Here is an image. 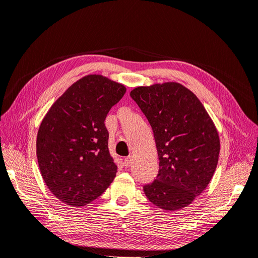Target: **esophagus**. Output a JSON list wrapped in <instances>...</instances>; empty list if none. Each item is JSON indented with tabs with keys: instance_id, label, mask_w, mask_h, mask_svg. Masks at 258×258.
Here are the masks:
<instances>
[{
	"instance_id": "34e87169",
	"label": "esophagus",
	"mask_w": 258,
	"mask_h": 258,
	"mask_svg": "<svg viewBox=\"0 0 258 258\" xmlns=\"http://www.w3.org/2000/svg\"><path fill=\"white\" fill-rule=\"evenodd\" d=\"M123 163H125V165L127 167H129L130 165L132 164V158L131 157H127V158H125V160H123Z\"/></svg>"
}]
</instances>
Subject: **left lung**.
Instances as JSON below:
<instances>
[{
    "label": "left lung",
    "mask_w": 258,
    "mask_h": 258,
    "mask_svg": "<svg viewBox=\"0 0 258 258\" xmlns=\"http://www.w3.org/2000/svg\"><path fill=\"white\" fill-rule=\"evenodd\" d=\"M130 96L150 123L160 161L157 179L144 192L165 211L187 207L217 167V129L198 97L178 82L138 87Z\"/></svg>",
    "instance_id": "8db88e82"
}]
</instances>
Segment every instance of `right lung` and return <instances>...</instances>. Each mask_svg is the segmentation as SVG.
Instances as JSON below:
<instances>
[{"label":"right lung","instance_id":"1","mask_svg":"<svg viewBox=\"0 0 258 258\" xmlns=\"http://www.w3.org/2000/svg\"><path fill=\"white\" fill-rule=\"evenodd\" d=\"M126 87L102 75H87L53 104L40 123L37 159L46 186L71 207H84L114 180L105 119Z\"/></svg>","mask_w":258,"mask_h":258}]
</instances>
